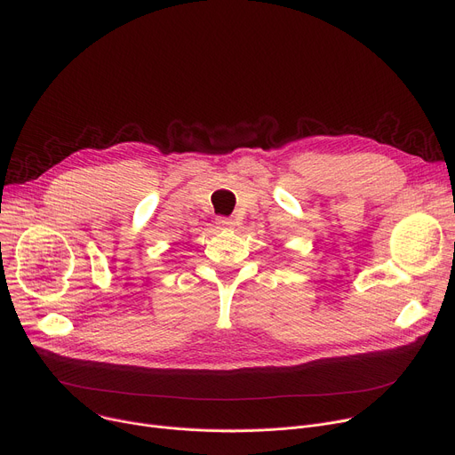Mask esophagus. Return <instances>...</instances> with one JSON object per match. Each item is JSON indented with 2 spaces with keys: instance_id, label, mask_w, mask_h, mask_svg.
<instances>
[{
  "instance_id": "esophagus-1",
  "label": "esophagus",
  "mask_w": 455,
  "mask_h": 455,
  "mask_svg": "<svg viewBox=\"0 0 455 455\" xmlns=\"http://www.w3.org/2000/svg\"><path fill=\"white\" fill-rule=\"evenodd\" d=\"M215 225H218L220 230H232L235 223L232 220H228V218H220L218 221H215Z\"/></svg>"
}]
</instances>
